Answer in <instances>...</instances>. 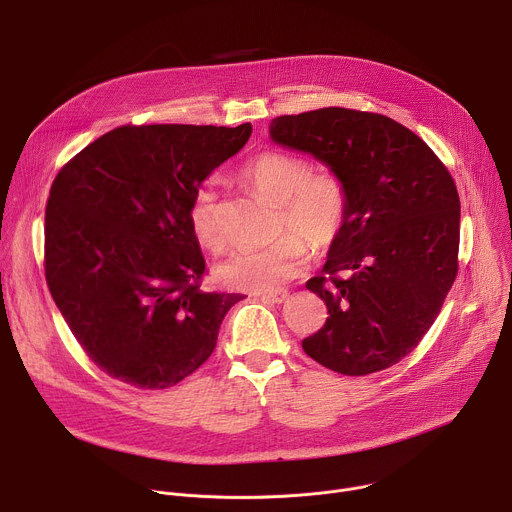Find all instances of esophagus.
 Instances as JSON below:
<instances>
[{"label": "esophagus", "instance_id": "obj_1", "mask_svg": "<svg viewBox=\"0 0 512 512\" xmlns=\"http://www.w3.org/2000/svg\"><path fill=\"white\" fill-rule=\"evenodd\" d=\"M261 300L269 304H285L289 300V294L287 291H271V294H263Z\"/></svg>", "mask_w": 512, "mask_h": 512}]
</instances>
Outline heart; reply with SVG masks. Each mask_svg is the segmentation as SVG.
I'll list each match as a JSON object with an SVG mask.
<instances>
[{
    "instance_id": "heart-1",
    "label": "heart",
    "mask_w": 512,
    "mask_h": 512,
    "mask_svg": "<svg viewBox=\"0 0 512 512\" xmlns=\"http://www.w3.org/2000/svg\"><path fill=\"white\" fill-rule=\"evenodd\" d=\"M239 174L251 188L279 204L277 233L281 237L265 249L233 253L216 267V275L233 289L269 291L306 271L312 257L310 245L326 249L338 239L348 216V190L336 172H314L308 158L279 150L251 156ZM188 223L208 251L218 253L227 247L229 233L212 182L194 188Z\"/></svg>"
}]
</instances>
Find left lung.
<instances>
[{
	"mask_svg": "<svg viewBox=\"0 0 512 512\" xmlns=\"http://www.w3.org/2000/svg\"><path fill=\"white\" fill-rule=\"evenodd\" d=\"M269 129L348 190L344 229L306 283L330 316L302 348L340 375L385 371L421 342L458 275L454 178L421 137L379 113L324 107L275 117Z\"/></svg>",
	"mask_w": 512,
	"mask_h": 512,
	"instance_id": "obj_1",
	"label": "left lung"
}]
</instances>
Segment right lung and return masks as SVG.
Listing matches in <instances>:
<instances>
[{
	"instance_id": "right-lung-1",
	"label": "right lung",
	"mask_w": 512,
	"mask_h": 512,
	"mask_svg": "<svg viewBox=\"0 0 512 512\" xmlns=\"http://www.w3.org/2000/svg\"><path fill=\"white\" fill-rule=\"evenodd\" d=\"M251 123L121 125L56 174L44 273L70 332L109 377L168 389L212 354L241 294L204 291L188 223L196 186L235 156Z\"/></svg>"
}]
</instances>
